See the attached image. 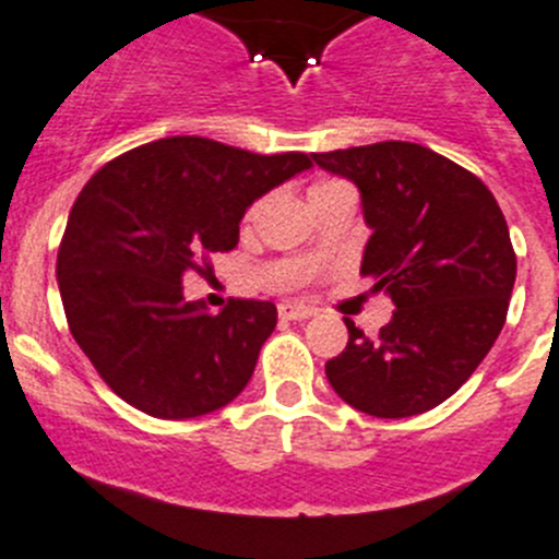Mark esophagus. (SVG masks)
Returning a JSON list of instances; mask_svg holds the SVG:
<instances>
[{
    "label": "esophagus",
    "instance_id": "1",
    "mask_svg": "<svg viewBox=\"0 0 559 559\" xmlns=\"http://www.w3.org/2000/svg\"><path fill=\"white\" fill-rule=\"evenodd\" d=\"M278 314L281 320H309V317H314V309H311V306L284 300V304L278 306Z\"/></svg>",
    "mask_w": 559,
    "mask_h": 559
}]
</instances>
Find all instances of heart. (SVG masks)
Segmentation results:
<instances>
[{
	"label": "heart",
	"instance_id": "1",
	"mask_svg": "<svg viewBox=\"0 0 559 559\" xmlns=\"http://www.w3.org/2000/svg\"><path fill=\"white\" fill-rule=\"evenodd\" d=\"M333 187H347L344 185V181H338V179H320V181H314V185H311V190H309V198L311 195H320V192H328V190H333ZM259 215V203H253V206L248 209V221H253V217Z\"/></svg>",
	"mask_w": 559,
	"mask_h": 559
}]
</instances>
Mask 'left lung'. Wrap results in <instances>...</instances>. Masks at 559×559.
Listing matches in <instances>:
<instances>
[{
    "label": "left lung",
    "instance_id": "obj_1",
    "mask_svg": "<svg viewBox=\"0 0 559 559\" xmlns=\"http://www.w3.org/2000/svg\"><path fill=\"white\" fill-rule=\"evenodd\" d=\"M361 190L372 228L361 273L397 306L374 338L325 364L333 391L380 419L425 414L452 397L497 342L515 284L508 223L491 190L447 156L403 140L311 154Z\"/></svg>",
    "mask_w": 559,
    "mask_h": 559
}]
</instances>
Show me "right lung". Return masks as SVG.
Segmentation results:
<instances>
[{"label":"right lung","instance_id":"right-lung-1","mask_svg":"<svg viewBox=\"0 0 559 559\" xmlns=\"http://www.w3.org/2000/svg\"><path fill=\"white\" fill-rule=\"evenodd\" d=\"M311 168L300 151L253 154L206 138H165L107 162L82 187L57 253L76 344L104 383L156 419H195L248 385L278 311L228 300L209 314L185 275L234 250L245 209Z\"/></svg>","mask_w":559,"mask_h":559}]
</instances>
